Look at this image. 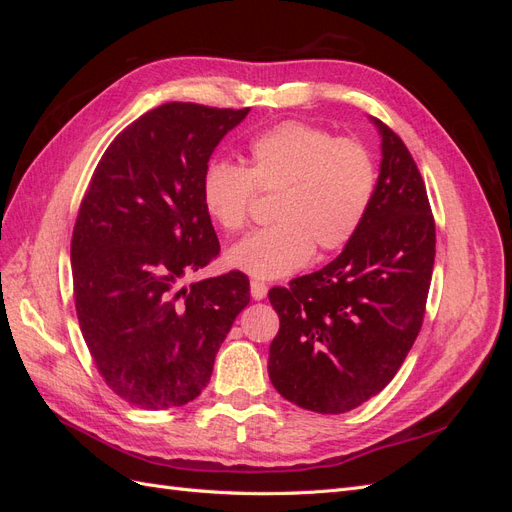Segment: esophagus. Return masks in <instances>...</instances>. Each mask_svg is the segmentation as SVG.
Masks as SVG:
<instances>
[{"label": "esophagus", "instance_id": "34e87169", "mask_svg": "<svg viewBox=\"0 0 512 512\" xmlns=\"http://www.w3.org/2000/svg\"><path fill=\"white\" fill-rule=\"evenodd\" d=\"M250 292H252V299L262 301V299L267 297L269 286H267L265 282H260V280H252V282H250Z\"/></svg>", "mask_w": 512, "mask_h": 512}]
</instances>
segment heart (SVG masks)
I'll use <instances>...</instances> for the list:
<instances>
[{"label":"heart","instance_id":"obj_1","mask_svg":"<svg viewBox=\"0 0 512 512\" xmlns=\"http://www.w3.org/2000/svg\"><path fill=\"white\" fill-rule=\"evenodd\" d=\"M376 162L354 138L301 121H284L247 145L245 168L211 160L200 177V200L215 226H245L256 192H275V224L250 232L228 250L235 269L273 280L305 267L318 247L335 252L361 228L376 192Z\"/></svg>","mask_w":512,"mask_h":512}]
</instances>
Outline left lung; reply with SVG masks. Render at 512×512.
<instances>
[{"label":"left lung","instance_id":"obj_1","mask_svg":"<svg viewBox=\"0 0 512 512\" xmlns=\"http://www.w3.org/2000/svg\"><path fill=\"white\" fill-rule=\"evenodd\" d=\"M371 121L382 162L361 228L327 267L269 290L280 316L269 378L282 397L320 414L350 412L393 380L421 331L436 258L416 162L386 123Z\"/></svg>","mask_w":512,"mask_h":512}]
</instances>
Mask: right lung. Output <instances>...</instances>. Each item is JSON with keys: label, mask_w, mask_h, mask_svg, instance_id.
I'll list each match as a JSON object with an SVG mask.
<instances>
[{"label": "right lung", "mask_w": 512, "mask_h": 512, "mask_svg": "<svg viewBox=\"0 0 512 512\" xmlns=\"http://www.w3.org/2000/svg\"><path fill=\"white\" fill-rule=\"evenodd\" d=\"M247 113L162 104L115 136L89 181L70 245L76 316L100 376L130 406L196 399L250 303L241 271L179 286L220 254L200 177Z\"/></svg>", "instance_id": "obj_1"}]
</instances>
